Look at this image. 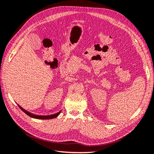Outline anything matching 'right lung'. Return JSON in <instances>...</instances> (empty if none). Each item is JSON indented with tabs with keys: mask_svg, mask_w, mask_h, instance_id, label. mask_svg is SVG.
Instances as JSON below:
<instances>
[{
	"mask_svg": "<svg viewBox=\"0 0 154 154\" xmlns=\"http://www.w3.org/2000/svg\"><path fill=\"white\" fill-rule=\"evenodd\" d=\"M18 106L20 107V109L22 110L24 113H25L27 116H29V117H32V118H35V119H53V118H55L57 116H58L60 113H61V111H59V112H57V113L55 114H53V115H49V116H38V115H35V114H32L31 113L29 112V111H27L26 110L24 109L23 107H21L19 105H18Z\"/></svg>",
	"mask_w": 154,
	"mask_h": 154,
	"instance_id": "add662e5",
	"label": "right lung"
}]
</instances>
